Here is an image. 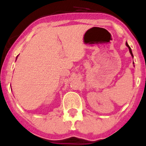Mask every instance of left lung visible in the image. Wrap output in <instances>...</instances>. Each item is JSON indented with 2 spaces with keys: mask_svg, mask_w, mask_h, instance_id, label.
<instances>
[{
  "mask_svg": "<svg viewBox=\"0 0 146 146\" xmlns=\"http://www.w3.org/2000/svg\"><path fill=\"white\" fill-rule=\"evenodd\" d=\"M126 46L128 47V49H129V51H130V54H131V55H132V57H134V55H133V54H132V50H131V48H130V47L129 46V45L128 44V43H126ZM133 64H134V63H133Z\"/></svg>",
  "mask_w": 146,
  "mask_h": 146,
  "instance_id": "8db88e82",
  "label": "left lung"
}]
</instances>
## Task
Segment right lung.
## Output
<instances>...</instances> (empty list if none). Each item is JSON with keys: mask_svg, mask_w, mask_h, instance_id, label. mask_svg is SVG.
I'll return each mask as SVG.
<instances>
[{"mask_svg": "<svg viewBox=\"0 0 146 146\" xmlns=\"http://www.w3.org/2000/svg\"><path fill=\"white\" fill-rule=\"evenodd\" d=\"M18 57V56H17ZM17 57H16V59H17Z\"/></svg>", "mask_w": 146, "mask_h": 146, "instance_id": "add662e5", "label": "right lung"}]
</instances>
